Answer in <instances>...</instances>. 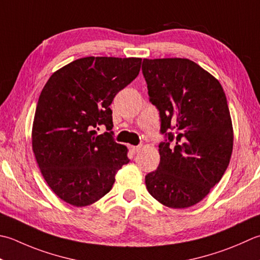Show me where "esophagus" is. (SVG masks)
Returning a JSON list of instances; mask_svg holds the SVG:
<instances>
[{"mask_svg":"<svg viewBox=\"0 0 260 260\" xmlns=\"http://www.w3.org/2000/svg\"><path fill=\"white\" fill-rule=\"evenodd\" d=\"M141 149H142V145H137V146H134V145H131L129 146V150L133 152V153L135 154V153H137V152L139 151H141Z\"/></svg>","mask_w":260,"mask_h":260,"instance_id":"1","label":"esophagus"}]
</instances>
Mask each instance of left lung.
Returning <instances> with one entry per match:
<instances>
[{"label": "left lung", "mask_w": 260, "mask_h": 260, "mask_svg": "<svg viewBox=\"0 0 260 260\" xmlns=\"http://www.w3.org/2000/svg\"><path fill=\"white\" fill-rule=\"evenodd\" d=\"M142 72L166 137L159 167L145 176L146 188L168 207H190L221 180L231 159L225 93L214 76L187 58H144Z\"/></svg>", "instance_id": "left-lung-1"}]
</instances>
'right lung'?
Instances as JSON below:
<instances>
[{"mask_svg":"<svg viewBox=\"0 0 260 260\" xmlns=\"http://www.w3.org/2000/svg\"><path fill=\"white\" fill-rule=\"evenodd\" d=\"M142 58L83 57L50 76L39 95L32 150L46 182L60 200L93 204L128 164L127 147L113 137L115 95L140 73ZM108 132L98 136L99 126Z\"/></svg>","mask_w":260,"mask_h":260,"instance_id":"obj_1","label":"right lung"}]
</instances>
